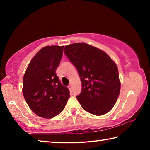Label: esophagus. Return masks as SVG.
<instances>
[{
	"label": "esophagus",
	"mask_w": 150,
	"mask_h": 150,
	"mask_svg": "<svg viewBox=\"0 0 150 150\" xmlns=\"http://www.w3.org/2000/svg\"><path fill=\"white\" fill-rule=\"evenodd\" d=\"M68 88H69V90H71L72 88H73V85L72 84L69 85V86H68Z\"/></svg>",
	"instance_id": "esophagus-1"
}]
</instances>
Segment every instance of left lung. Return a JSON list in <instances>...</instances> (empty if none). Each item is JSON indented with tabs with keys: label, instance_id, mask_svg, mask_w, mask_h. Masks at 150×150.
I'll return each mask as SVG.
<instances>
[{
	"label": "left lung",
	"instance_id": "left-lung-1",
	"mask_svg": "<svg viewBox=\"0 0 150 150\" xmlns=\"http://www.w3.org/2000/svg\"><path fill=\"white\" fill-rule=\"evenodd\" d=\"M64 50L81 78L82 90L77 98L82 108L96 116L108 112L120 91L115 62L103 50L85 43L66 45Z\"/></svg>",
	"mask_w": 150,
	"mask_h": 150
}]
</instances>
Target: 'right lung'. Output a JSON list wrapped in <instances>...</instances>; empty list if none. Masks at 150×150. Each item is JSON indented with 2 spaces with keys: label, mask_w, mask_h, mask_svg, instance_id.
<instances>
[{
  "label": "right lung",
  "mask_w": 150,
  "mask_h": 150,
  "mask_svg": "<svg viewBox=\"0 0 150 150\" xmlns=\"http://www.w3.org/2000/svg\"><path fill=\"white\" fill-rule=\"evenodd\" d=\"M64 46L42 48L30 61L23 78L22 93L30 108L38 116L51 118L64 109L69 91L61 83L56 69Z\"/></svg>",
  "instance_id": "add662e5"
}]
</instances>
